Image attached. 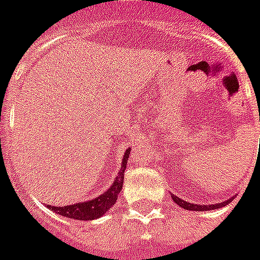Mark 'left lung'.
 <instances>
[{
	"instance_id": "8db88e82",
	"label": "left lung",
	"mask_w": 260,
	"mask_h": 260,
	"mask_svg": "<svg viewBox=\"0 0 260 260\" xmlns=\"http://www.w3.org/2000/svg\"><path fill=\"white\" fill-rule=\"evenodd\" d=\"M172 199L175 203L180 205L183 209L186 210H194V212H205V210H215V209H219V207L224 206L228 203H231L232 199H228L226 202H222V203H217V205H193V203H189V202H184L180 198H177L175 194H172Z\"/></svg>"
}]
</instances>
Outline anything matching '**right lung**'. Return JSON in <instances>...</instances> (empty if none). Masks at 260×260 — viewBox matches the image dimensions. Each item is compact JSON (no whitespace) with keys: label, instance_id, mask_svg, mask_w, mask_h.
<instances>
[{"label":"right lung","instance_id":"1","mask_svg":"<svg viewBox=\"0 0 260 260\" xmlns=\"http://www.w3.org/2000/svg\"><path fill=\"white\" fill-rule=\"evenodd\" d=\"M130 150H126V154L121 161V167L118 172L116 182L110 186V189L104 194L95 198L88 202H81V203H76V205H69V206H50L47 205L48 209L54 210L55 213L64 216V217H70V219H77V220H94L97 217L103 216L107 210H110L113 205L117 200L118 193L123 189V182H124V170L127 166V158H128Z\"/></svg>","mask_w":260,"mask_h":260}]
</instances>
